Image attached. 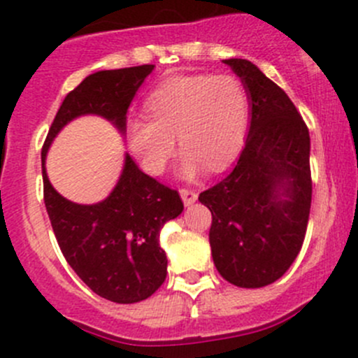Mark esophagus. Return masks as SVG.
Wrapping results in <instances>:
<instances>
[{"label": "esophagus", "instance_id": "esophagus-1", "mask_svg": "<svg viewBox=\"0 0 358 358\" xmlns=\"http://www.w3.org/2000/svg\"><path fill=\"white\" fill-rule=\"evenodd\" d=\"M180 196H182L183 204L190 206L197 201V192L192 189H180Z\"/></svg>", "mask_w": 358, "mask_h": 358}]
</instances>
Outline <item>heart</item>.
I'll list each match as a JSON object with an SVG mask.
<instances>
[{
	"label": "heart",
	"mask_w": 358,
	"mask_h": 358,
	"mask_svg": "<svg viewBox=\"0 0 358 358\" xmlns=\"http://www.w3.org/2000/svg\"><path fill=\"white\" fill-rule=\"evenodd\" d=\"M149 115L128 122L129 149L143 169L161 175L175 152L183 150L182 173L194 176L202 166L222 171L236 159L246 138L249 93L232 74H187L159 83L147 96Z\"/></svg>",
	"instance_id": "b5f03b06"
}]
</instances>
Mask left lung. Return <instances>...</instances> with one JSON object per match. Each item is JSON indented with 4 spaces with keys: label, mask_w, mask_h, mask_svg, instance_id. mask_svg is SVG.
<instances>
[{
    "label": "left lung",
    "mask_w": 358,
    "mask_h": 358,
    "mask_svg": "<svg viewBox=\"0 0 358 358\" xmlns=\"http://www.w3.org/2000/svg\"><path fill=\"white\" fill-rule=\"evenodd\" d=\"M246 85L251 124L229 176L201 192L211 211L213 262L237 287H263L286 273L303 246L312 204L310 135L294 103L255 64L225 60Z\"/></svg>",
    "instance_id": "obj_1"
}]
</instances>
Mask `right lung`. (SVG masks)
Wrapping results in <instances>:
<instances>
[{
    "label": "right lung",
    "instance_id": "1",
    "mask_svg": "<svg viewBox=\"0 0 358 358\" xmlns=\"http://www.w3.org/2000/svg\"><path fill=\"white\" fill-rule=\"evenodd\" d=\"M154 66L100 71L67 93L41 149L43 197L60 251L79 279L114 303H136L152 296L168 273V258L159 246L166 222L183 211L180 194L145 175L131 157L110 196L83 206L64 199L45 171V157L57 133L71 119L99 114L126 128V112Z\"/></svg>",
    "mask_w": 358,
    "mask_h": 358
}]
</instances>
